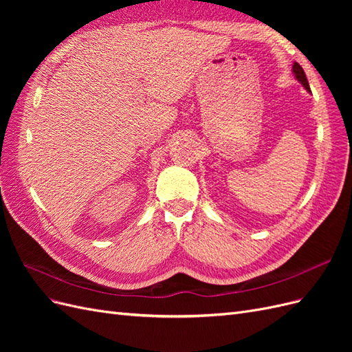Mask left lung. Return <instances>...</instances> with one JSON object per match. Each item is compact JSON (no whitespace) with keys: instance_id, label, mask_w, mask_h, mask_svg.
<instances>
[{"instance_id":"obj_1","label":"left lung","mask_w":352,"mask_h":352,"mask_svg":"<svg viewBox=\"0 0 352 352\" xmlns=\"http://www.w3.org/2000/svg\"><path fill=\"white\" fill-rule=\"evenodd\" d=\"M292 72H294V74H295V78H296V80L300 82L302 87L308 91V92H311L310 91V85H308V80H307V76H305V73H304V70H302V67L298 65V63H294V66H292Z\"/></svg>"}]
</instances>
